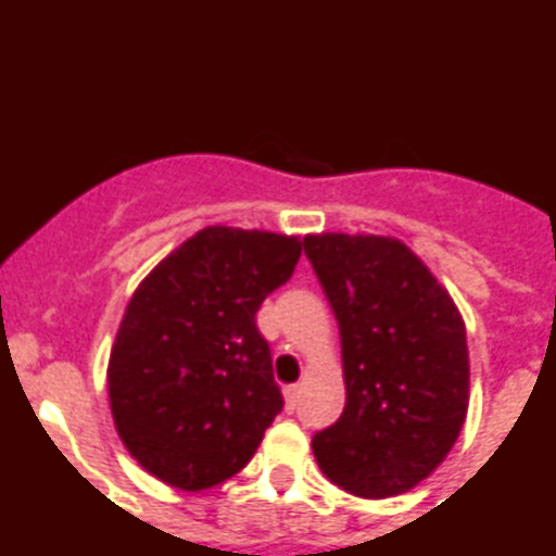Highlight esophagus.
<instances>
[{
  "label": "esophagus",
  "mask_w": 556,
  "mask_h": 556,
  "mask_svg": "<svg viewBox=\"0 0 556 556\" xmlns=\"http://www.w3.org/2000/svg\"><path fill=\"white\" fill-rule=\"evenodd\" d=\"M298 400H301V386H298V383L285 386V407H288V413L295 410Z\"/></svg>",
  "instance_id": "esophagus-1"
}]
</instances>
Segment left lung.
<instances>
[{"mask_svg":"<svg viewBox=\"0 0 556 556\" xmlns=\"http://www.w3.org/2000/svg\"><path fill=\"white\" fill-rule=\"evenodd\" d=\"M306 258L338 319L341 418L312 440L319 469L349 493L389 498L445 460L469 407L458 308L396 239L317 233Z\"/></svg>","mask_w":556,"mask_h":556,"instance_id":"8db88e82","label":"left lung"}]
</instances>
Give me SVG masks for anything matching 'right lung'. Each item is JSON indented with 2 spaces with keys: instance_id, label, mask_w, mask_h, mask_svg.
<instances>
[{
  "instance_id": "add662e5",
  "label": "right lung",
  "mask_w": 556,
  "mask_h": 556,
  "mask_svg": "<svg viewBox=\"0 0 556 556\" xmlns=\"http://www.w3.org/2000/svg\"><path fill=\"white\" fill-rule=\"evenodd\" d=\"M298 258L295 237L210 226L140 282L109 359V396L149 475L204 490L253 458L285 405L255 314Z\"/></svg>"
}]
</instances>
